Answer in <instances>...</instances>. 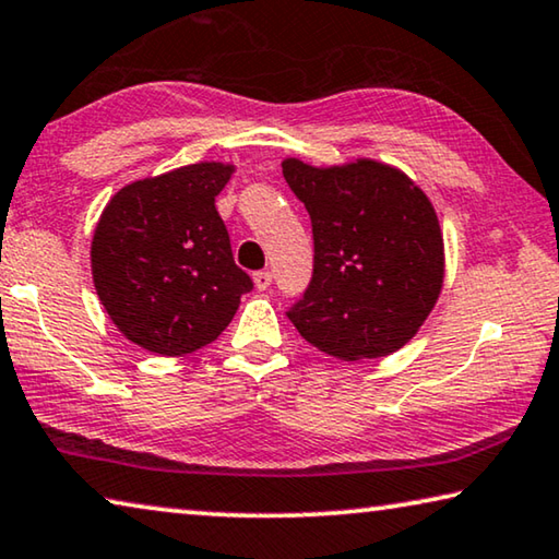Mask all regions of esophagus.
<instances>
[{
  "instance_id": "obj_1",
  "label": "esophagus",
  "mask_w": 559,
  "mask_h": 559,
  "mask_svg": "<svg viewBox=\"0 0 559 559\" xmlns=\"http://www.w3.org/2000/svg\"><path fill=\"white\" fill-rule=\"evenodd\" d=\"M271 281H273L271 271H255V273H253V283H255V288H259V290L269 288Z\"/></svg>"
}]
</instances>
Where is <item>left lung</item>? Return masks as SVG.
I'll return each mask as SVG.
<instances>
[{"label":"left lung","instance_id":"obj_1","mask_svg":"<svg viewBox=\"0 0 559 559\" xmlns=\"http://www.w3.org/2000/svg\"><path fill=\"white\" fill-rule=\"evenodd\" d=\"M283 176L313 226V278L288 308L290 323L341 360L403 348L445 276L430 199L403 171L370 158L328 168L286 158Z\"/></svg>","mask_w":559,"mask_h":559}]
</instances>
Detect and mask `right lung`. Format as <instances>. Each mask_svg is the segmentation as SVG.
Instances as JSON below:
<instances>
[{
  "label": "right lung",
  "instance_id": "obj_1",
  "mask_svg": "<svg viewBox=\"0 0 559 559\" xmlns=\"http://www.w3.org/2000/svg\"><path fill=\"white\" fill-rule=\"evenodd\" d=\"M231 174L218 162L181 166L106 203L92 241L94 286L114 325L144 350L186 356L214 343L253 288L216 211Z\"/></svg>",
  "mask_w": 559,
  "mask_h": 559
}]
</instances>
